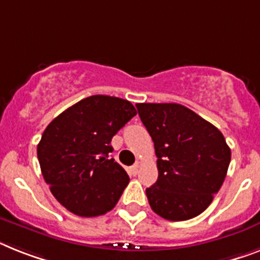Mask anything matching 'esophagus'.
Here are the masks:
<instances>
[{
  "label": "esophagus",
  "mask_w": 260,
  "mask_h": 260,
  "mask_svg": "<svg viewBox=\"0 0 260 260\" xmlns=\"http://www.w3.org/2000/svg\"><path fill=\"white\" fill-rule=\"evenodd\" d=\"M138 170H139V165L135 164V165H133L132 167H128V174H130V175H133V177H135V175L138 174Z\"/></svg>",
  "instance_id": "esophagus-1"
}]
</instances>
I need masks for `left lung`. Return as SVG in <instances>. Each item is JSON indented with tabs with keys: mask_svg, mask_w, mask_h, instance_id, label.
I'll return each mask as SVG.
<instances>
[{
	"mask_svg": "<svg viewBox=\"0 0 260 260\" xmlns=\"http://www.w3.org/2000/svg\"><path fill=\"white\" fill-rule=\"evenodd\" d=\"M154 142L158 179L146 188L150 207L167 220L191 219L219 191L231 160L222 133L179 104H137Z\"/></svg>",
	"mask_w": 260,
	"mask_h": 260,
	"instance_id": "1",
	"label": "left lung"
}]
</instances>
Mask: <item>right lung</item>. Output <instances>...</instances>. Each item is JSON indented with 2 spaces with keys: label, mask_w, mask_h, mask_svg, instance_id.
Returning a JSON list of instances; mask_svg holds the SVG:
<instances>
[{
  "label": "right lung",
  "mask_w": 260,
  "mask_h": 260,
  "mask_svg": "<svg viewBox=\"0 0 260 260\" xmlns=\"http://www.w3.org/2000/svg\"><path fill=\"white\" fill-rule=\"evenodd\" d=\"M137 114L128 101L91 95L55 117L37 146L51 194L78 216L104 215L121 198L130 178L117 164L111 138Z\"/></svg>",
  "instance_id": "right-lung-1"
}]
</instances>
